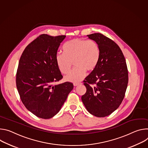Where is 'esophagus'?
Instances as JSON below:
<instances>
[{
  "label": "esophagus",
  "instance_id": "1",
  "mask_svg": "<svg viewBox=\"0 0 148 148\" xmlns=\"http://www.w3.org/2000/svg\"><path fill=\"white\" fill-rule=\"evenodd\" d=\"M80 85V83H74V84H73L74 86H79V85Z\"/></svg>",
  "mask_w": 148,
  "mask_h": 148
}]
</instances>
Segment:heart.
<instances>
[{"label": "heart", "instance_id": "b5f03b06", "mask_svg": "<svg viewBox=\"0 0 148 148\" xmlns=\"http://www.w3.org/2000/svg\"><path fill=\"white\" fill-rule=\"evenodd\" d=\"M63 51V53L57 54L56 64L62 74H67L73 63L75 68L64 77L65 80L72 83H79L82 80L86 70H94L100 57L99 46L93 40L72 39L64 44Z\"/></svg>", "mask_w": 148, "mask_h": 148}]
</instances>
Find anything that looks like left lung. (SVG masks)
I'll use <instances>...</instances> for the list:
<instances>
[{
  "instance_id": "1",
  "label": "left lung",
  "mask_w": 148,
  "mask_h": 148,
  "mask_svg": "<svg viewBox=\"0 0 148 148\" xmlns=\"http://www.w3.org/2000/svg\"><path fill=\"white\" fill-rule=\"evenodd\" d=\"M99 46L97 66L84 81L86 92L82 96L88 111L96 117H105L121 104L128 84V71L119 46L100 33L87 35Z\"/></svg>"
}]
</instances>
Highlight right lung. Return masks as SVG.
Masks as SVG:
<instances>
[{"mask_svg": "<svg viewBox=\"0 0 148 148\" xmlns=\"http://www.w3.org/2000/svg\"><path fill=\"white\" fill-rule=\"evenodd\" d=\"M65 38L40 35L26 47L19 60L16 83L21 99L27 110L40 118L56 114L73 88L68 82L53 85L63 78L56 56Z\"/></svg>", "mask_w": 148, "mask_h": 148, "instance_id": "add662e5", "label": "right lung"}]
</instances>
